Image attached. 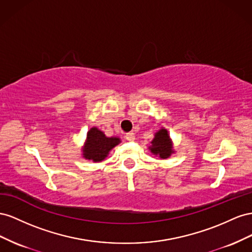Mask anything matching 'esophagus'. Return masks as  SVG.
<instances>
[{
	"instance_id": "esophagus-1",
	"label": "esophagus",
	"mask_w": 252,
	"mask_h": 252,
	"mask_svg": "<svg viewBox=\"0 0 252 252\" xmlns=\"http://www.w3.org/2000/svg\"><path fill=\"white\" fill-rule=\"evenodd\" d=\"M126 138L127 141H134L135 140V134L133 132H130V133H126Z\"/></svg>"
}]
</instances>
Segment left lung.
I'll return each mask as SVG.
<instances>
[{
	"label": "left lung",
	"instance_id": "1",
	"mask_svg": "<svg viewBox=\"0 0 252 252\" xmlns=\"http://www.w3.org/2000/svg\"><path fill=\"white\" fill-rule=\"evenodd\" d=\"M150 143L149 150L151 153L158 156L160 159H168L172 154L175 153L173 141L170 137L168 130L164 127H161L154 134V138Z\"/></svg>",
	"mask_w": 252,
	"mask_h": 252
}]
</instances>
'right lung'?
I'll return each instance as SVG.
<instances>
[{"instance_id": "1", "label": "right lung", "mask_w": 252, "mask_h": 252, "mask_svg": "<svg viewBox=\"0 0 252 252\" xmlns=\"http://www.w3.org/2000/svg\"><path fill=\"white\" fill-rule=\"evenodd\" d=\"M120 142L121 139L119 137H107L104 132L99 130L97 126H93L86 134L82 148V157L94 162H100L104 160L111 151Z\"/></svg>"}]
</instances>
